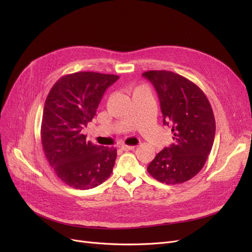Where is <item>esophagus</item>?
Listing matches in <instances>:
<instances>
[{
  "instance_id": "1",
  "label": "esophagus",
  "mask_w": 252,
  "mask_h": 252,
  "mask_svg": "<svg viewBox=\"0 0 252 252\" xmlns=\"http://www.w3.org/2000/svg\"><path fill=\"white\" fill-rule=\"evenodd\" d=\"M124 151H129V150H134L135 146H127V145H122L121 147Z\"/></svg>"
}]
</instances>
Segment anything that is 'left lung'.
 I'll use <instances>...</instances> for the list:
<instances>
[{
  "label": "left lung",
  "instance_id": "left-lung-1",
  "mask_svg": "<svg viewBox=\"0 0 252 252\" xmlns=\"http://www.w3.org/2000/svg\"><path fill=\"white\" fill-rule=\"evenodd\" d=\"M154 87L163 125L170 127L174 143L148 164V173L167 185L181 184L203 167L216 135L215 116L204 93L184 76L166 70L142 74Z\"/></svg>",
  "mask_w": 252,
  "mask_h": 252
}]
</instances>
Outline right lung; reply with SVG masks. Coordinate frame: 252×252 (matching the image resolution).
<instances>
[{
  "label": "right lung",
  "instance_id": "obj_1",
  "mask_svg": "<svg viewBox=\"0 0 252 252\" xmlns=\"http://www.w3.org/2000/svg\"><path fill=\"white\" fill-rule=\"evenodd\" d=\"M119 76L75 72L62 76L46 99L42 144L49 164L68 186L87 190L107 180L116 149L87 142L83 129L96 115L105 91Z\"/></svg>",
  "mask_w": 252,
  "mask_h": 252
}]
</instances>
